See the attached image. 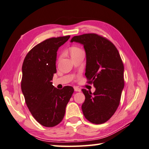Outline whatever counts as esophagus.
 Returning a JSON list of instances; mask_svg holds the SVG:
<instances>
[{
  "label": "esophagus",
  "instance_id": "esophagus-1",
  "mask_svg": "<svg viewBox=\"0 0 149 149\" xmlns=\"http://www.w3.org/2000/svg\"><path fill=\"white\" fill-rule=\"evenodd\" d=\"M74 91L76 92H81V89L78 87H74Z\"/></svg>",
  "mask_w": 149,
  "mask_h": 149
}]
</instances>
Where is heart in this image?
<instances>
[{"label":"heart","mask_w":149,"mask_h":149,"mask_svg":"<svg viewBox=\"0 0 149 149\" xmlns=\"http://www.w3.org/2000/svg\"><path fill=\"white\" fill-rule=\"evenodd\" d=\"M79 51H81V49L78 47H74L71 48V49H70V54H71V56L74 55V54H75V53H77V52H79Z\"/></svg>","instance_id":"1"}]
</instances>
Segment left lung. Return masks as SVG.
Segmentation results:
<instances>
[{
    "label": "left lung",
    "mask_w": 149,
    "mask_h": 149,
    "mask_svg": "<svg viewBox=\"0 0 149 149\" xmlns=\"http://www.w3.org/2000/svg\"><path fill=\"white\" fill-rule=\"evenodd\" d=\"M70 42L83 45L86 77L96 88L94 93L82 89L85 96L81 106L83 115L92 123H104L117 109L124 88V65L120 54L111 42L96 34L75 36Z\"/></svg>",
    "instance_id": "1"
}]
</instances>
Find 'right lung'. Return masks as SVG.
<instances>
[{
	"instance_id": "add662e5",
	"label": "right lung",
	"mask_w": 149,
	"mask_h": 149,
	"mask_svg": "<svg viewBox=\"0 0 149 149\" xmlns=\"http://www.w3.org/2000/svg\"><path fill=\"white\" fill-rule=\"evenodd\" d=\"M70 37L44 40L29 51L23 63L21 85L25 103L33 117L45 127L55 126L63 120L74 91L70 86L58 89L51 82L56 72V52Z\"/></svg>"
}]
</instances>
